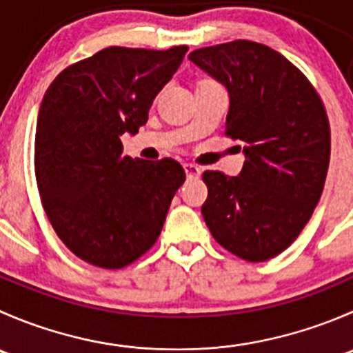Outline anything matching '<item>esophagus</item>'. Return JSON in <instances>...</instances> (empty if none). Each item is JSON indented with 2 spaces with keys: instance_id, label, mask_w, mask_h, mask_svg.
I'll return each mask as SVG.
<instances>
[{
  "instance_id": "esophagus-1",
  "label": "esophagus",
  "mask_w": 353,
  "mask_h": 353,
  "mask_svg": "<svg viewBox=\"0 0 353 353\" xmlns=\"http://www.w3.org/2000/svg\"><path fill=\"white\" fill-rule=\"evenodd\" d=\"M184 170H186V176L190 179H196V177L201 176V169L194 163H184Z\"/></svg>"
}]
</instances>
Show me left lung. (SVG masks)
Masks as SVG:
<instances>
[{
    "mask_svg": "<svg viewBox=\"0 0 353 353\" xmlns=\"http://www.w3.org/2000/svg\"><path fill=\"white\" fill-rule=\"evenodd\" d=\"M190 59L225 85V134L245 143L239 176L203 172V219L232 254L252 263L275 258L297 239L325 188L331 152L325 104L297 66L259 42L210 46Z\"/></svg>",
    "mask_w": 353,
    "mask_h": 353,
    "instance_id": "obj_1",
    "label": "left lung"
}]
</instances>
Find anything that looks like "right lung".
Listing matches in <instances>:
<instances>
[{"instance_id": "right-lung-1", "label": "right lung", "mask_w": 353, "mask_h": 353, "mask_svg": "<svg viewBox=\"0 0 353 353\" xmlns=\"http://www.w3.org/2000/svg\"><path fill=\"white\" fill-rule=\"evenodd\" d=\"M186 52L110 46L65 68L44 94L34 147L42 208L66 248L90 265L119 270L141 258L186 181L177 160L131 159L121 143L147 123Z\"/></svg>"}]
</instances>
